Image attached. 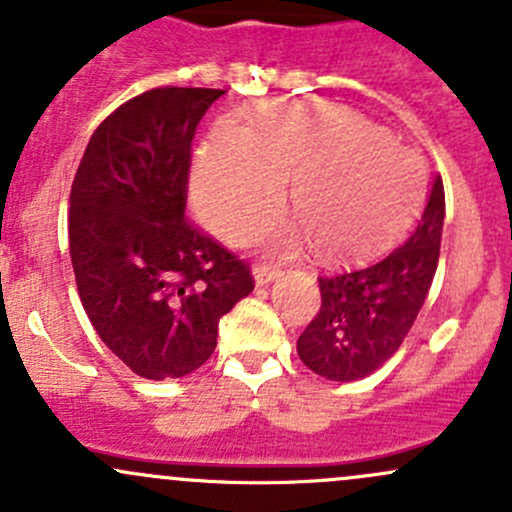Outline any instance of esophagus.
<instances>
[{
	"label": "esophagus",
	"instance_id": "obj_1",
	"mask_svg": "<svg viewBox=\"0 0 512 512\" xmlns=\"http://www.w3.org/2000/svg\"><path fill=\"white\" fill-rule=\"evenodd\" d=\"M252 277H255L257 287H267V284H272L274 279L282 277V270H277V267H270V265H257L255 270H252Z\"/></svg>",
	"mask_w": 512,
	"mask_h": 512
}]
</instances>
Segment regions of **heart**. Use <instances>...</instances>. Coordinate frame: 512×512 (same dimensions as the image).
<instances>
[{"mask_svg": "<svg viewBox=\"0 0 512 512\" xmlns=\"http://www.w3.org/2000/svg\"><path fill=\"white\" fill-rule=\"evenodd\" d=\"M299 223L262 238L294 252L314 242L324 260L353 262L390 245L419 211L427 174L417 152L348 107L319 102L223 122L193 171L203 223L238 240L279 213L287 181Z\"/></svg>", "mask_w": 512, "mask_h": 512, "instance_id": "heart-1", "label": "heart"}]
</instances>
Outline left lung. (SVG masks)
<instances>
[{
	"label": "left lung",
	"instance_id": "8db88e82",
	"mask_svg": "<svg viewBox=\"0 0 512 512\" xmlns=\"http://www.w3.org/2000/svg\"><path fill=\"white\" fill-rule=\"evenodd\" d=\"M444 211V184L434 176L422 220L405 245L365 270L319 277L321 309L297 341L306 368L353 383L395 355L432 287Z\"/></svg>",
	"mask_w": 512,
	"mask_h": 512
}]
</instances>
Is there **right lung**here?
<instances>
[{"label": "right lung", "mask_w": 512, "mask_h": 512, "mask_svg": "<svg viewBox=\"0 0 512 512\" xmlns=\"http://www.w3.org/2000/svg\"><path fill=\"white\" fill-rule=\"evenodd\" d=\"M225 90L154 88L95 129L71 188L78 294L107 348L147 380L184 378L252 274L186 220L191 139Z\"/></svg>", "instance_id": "1"}]
</instances>
